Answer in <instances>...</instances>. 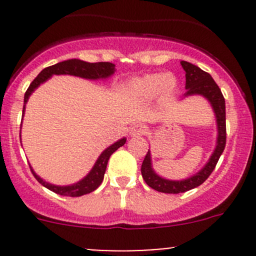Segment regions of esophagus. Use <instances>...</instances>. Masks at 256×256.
Segmentation results:
<instances>
[{
	"mask_svg": "<svg viewBox=\"0 0 256 256\" xmlns=\"http://www.w3.org/2000/svg\"><path fill=\"white\" fill-rule=\"evenodd\" d=\"M146 132V128L142 124H134L130 128V136L136 138V136H141Z\"/></svg>",
	"mask_w": 256,
	"mask_h": 256,
	"instance_id": "obj_1",
	"label": "esophagus"
}]
</instances>
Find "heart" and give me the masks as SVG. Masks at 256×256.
Instances as JSON below:
<instances>
[{
    "label": "heart",
    "mask_w": 256,
    "mask_h": 256,
    "mask_svg": "<svg viewBox=\"0 0 256 256\" xmlns=\"http://www.w3.org/2000/svg\"><path fill=\"white\" fill-rule=\"evenodd\" d=\"M178 85L180 82L174 74L154 73L134 79L128 84V92L138 99L148 100L156 96L157 94L166 99L177 92Z\"/></svg>",
    "instance_id": "1"
}]
</instances>
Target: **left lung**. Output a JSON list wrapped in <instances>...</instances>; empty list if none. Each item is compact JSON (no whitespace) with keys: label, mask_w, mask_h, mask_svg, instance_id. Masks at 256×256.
<instances>
[{"label":"left lung","mask_w":256,"mask_h":256,"mask_svg":"<svg viewBox=\"0 0 256 256\" xmlns=\"http://www.w3.org/2000/svg\"><path fill=\"white\" fill-rule=\"evenodd\" d=\"M180 66H182V68L186 72V89H187L183 98L200 95V96L208 100L212 109H213L214 115H216V131H218V134H216V148H214L213 154L209 157L207 164L197 174L186 178V180H172L158 176L154 172V167H152L151 151L148 150V152L144 156L142 166H141V174H142L144 182L150 187L154 188V190H158V192L162 193H174V194L193 190V188L202 184L210 176L213 170L216 168V164L218 162L219 157L223 154L226 140V100H224V96L219 86L212 78L210 74L202 70V69L198 68L194 64L182 60L180 62Z\"/></svg>","instance_id":"8db88e82"}]
</instances>
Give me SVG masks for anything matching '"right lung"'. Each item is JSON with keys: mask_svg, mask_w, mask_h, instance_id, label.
Wrapping results in <instances>:
<instances>
[{"mask_svg": "<svg viewBox=\"0 0 256 256\" xmlns=\"http://www.w3.org/2000/svg\"><path fill=\"white\" fill-rule=\"evenodd\" d=\"M114 73H115V64L109 63V62L89 63V62L80 60V59H68V60L60 62V63H56L54 64V66L44 68L40 74H38L37 78L30 82V88H28L27 92H26L24 105H23V115H24L26 104H27L28 99H30V96L32 95V92H34L40 84L47 82V80L49 78H52L53 76H74L82 79L99 80L110 78ZM126 138H120V140L116 141V142H114L112 144H110L109 147H106V148L102 152V154L98 157L96 162L94 164L92 168L90 170L89 174H88L84 178L78 180L76 183H73V184H52V183L46 182L43 178H40L34 171H33L32 167H30V170H32L33 176L37 178L38 182L42 186H44L46 188H48L49 190H52V192L60 196H66V197H80V196L92 193V190H95L100 184H102L110 156H112L118 147L124 146Z\"/></svg>", "mask_w": 256, "mask_h": 256, "instance_id": "add662e5", "label": "right lung"}]
</instances>
